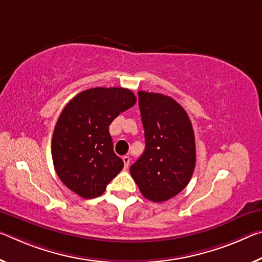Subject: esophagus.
I'll use <instances>...</instances> for the list:
<instances>
[{"instance_id":"obj_1","label":"esophagus","mask_w":262,"mask_h":262,"mask_svg":"<svg viewBox=\"0 0 262 262\" xmlns=\"http://www.w3.org/2000/svg\"><path fill=\"white\" fill-rule=\"evenodd\" d=\"M122 161L124 163V169H128V167H129V163H130V159L128 156H123L122 157Z\"/></svg>"}]
</instances>
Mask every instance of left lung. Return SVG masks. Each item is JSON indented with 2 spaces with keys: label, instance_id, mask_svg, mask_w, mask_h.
I'll use <instances>...</instances> for the list:
<instances>
[{
  "label": "left lung",
  "instance_id": "1",
  "mask_svg": "<svg viewBox=\"0 0 262 262\" xmlns=\"http://www.w3.org/2000/svg\"><path fill=\"white\" fill-rule=\"evenodd\" d=\"M146 149L130 167L141 193L155 203L175 197L191 180L196 143L188 114L172 98L139 92Z\"/></svg>",
  "mask_w": 262,
  "mask_h": 262
}]
</instances>
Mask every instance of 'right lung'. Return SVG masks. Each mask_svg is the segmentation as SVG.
<instances>
[{
	"instance_id": "1",
	"label": "right lung",
	"mask_w": 262,
	"mask_h": 262,
	"mask_svg": "<svg viewBox=\"0 0 262 262\" xmlns=\"http://www.w3.org/2000/svg\"><path fill=\"white\" fill-rule=\"evenodd\" d=\"M135 102L130 90L95 87L77 94L64 107L53 130L52 160L60 181L80 197L101 196L122 170L110 124Z\"/></svg>"
}]
</instances>
